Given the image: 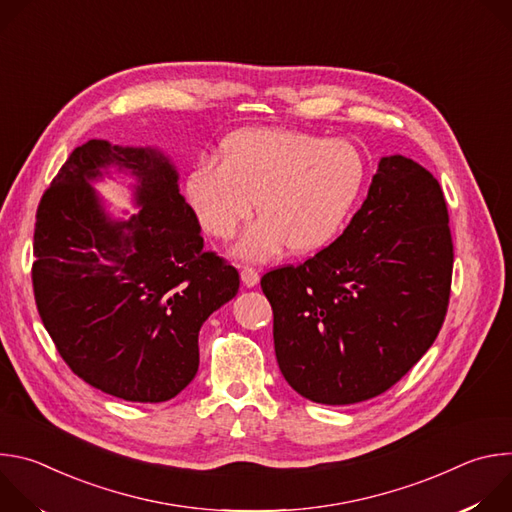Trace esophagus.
<instances>
[{"instance_id":"esophagus-1","label":"esophagus","mask_w":512,"mask_h":512,"mask_svg":"<svg viewBox=\"0 0 512 512\" xmlns=\"http://www.w3.org/2000/svg\"><path fill=\"white\" fill-rule=\"evenodd\" d=\"M241 281L247 285V287H253L259 283V271L255 267H243L241 269Z\"/></svg>"}]
</instances>
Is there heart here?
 Masks as SVG:
<instances>
[{"label":"heart","instance_id":"heart-1","mask_svg":"<svg viewBox=\"0 0 512 512\" xmlns=\"http://www.w3.org/2000/svg\"><path fill=\"white\" fill-rule=\"evenodd\" d=\"M367 168L346 141L296 129H247L231 135L218 162L202 160L186 180L200 227L229 241L257 210L239 253L263 259L283 243L291 251L326 245L354 208Z\"/></svg>","mask_w":512,"mask_h":512}]
</instances>
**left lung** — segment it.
I'll return each mask as SVG.
<instances>
[{
	"instance_id": "left-lung-1",
	"label": "left lung",
	"mask_w": 512,
	"mask_h": 512,
	"mask_svg": "<svg viewBox=\"0 0 512 512\" xmlns=\"http://www.w3.org/2000/svg\"><path fill=\"white\" fill-rule=\"evenodd\" d=\"M448 204L423 166L379 162L344 233L261 277L279 371L322 405L373 399L401 381L446 320L454 243Z\"/></svg>"
}]
</instances>
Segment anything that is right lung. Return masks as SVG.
<instances>
[{"label":"right lung","mask_w":512,"mask_h":512,"mask_svg":"<svg viewBox=\"0 0 512 512\" xmlns=\"http://www.w3.org/2000/svg\"><path fill=\"white\" fill-rule=\"evenodd\" d=\"M107 165L138 178L142 210L123 224L88 184ZM34 257L36 308L68 369L135 403L168 401L194 379L200 326L239 291V271L204 249L170 160L103 139L72 152L42 194Z\"/></svg>","instance_id":"obj_1"}]
</instances>
